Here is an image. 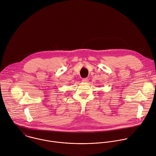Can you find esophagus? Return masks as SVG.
<instances>
[{
  "label": "esophagus",
  "mask_w": 156,
  "mask_h": 156,
  "mask_svg": "<svg viewBox=\"0 0 156 156\" xmlns=\"http://www.w3.org/2000/svg\"><path fill=\"white\" fill-rule=\"evenodd\" d=\"M89 81V79L88 78H83L82 80V81L84 82V83H86V82H87Z\"/></svg>",
  "instance_id": "1"
}]
</instances>
